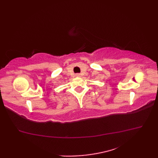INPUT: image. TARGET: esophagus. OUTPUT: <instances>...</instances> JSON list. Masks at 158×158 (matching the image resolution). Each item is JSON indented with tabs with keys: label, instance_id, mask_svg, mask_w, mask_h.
<instances>
[{
	"label": "esophagus",
	"instance_id": "1",
	"mask_svg": "<svg viewBox=\"0 0 158 158\" xmlns=\"http://www.w3.org/2000/svg\"><path fill=\"white\" fill-rule=\"evenodd\" d=\"M76 76L77 77H81V75H80V74H77Z\"/></svg>",
	"mask_w": 158,
	"mask_h": 158
}]
</instances>
